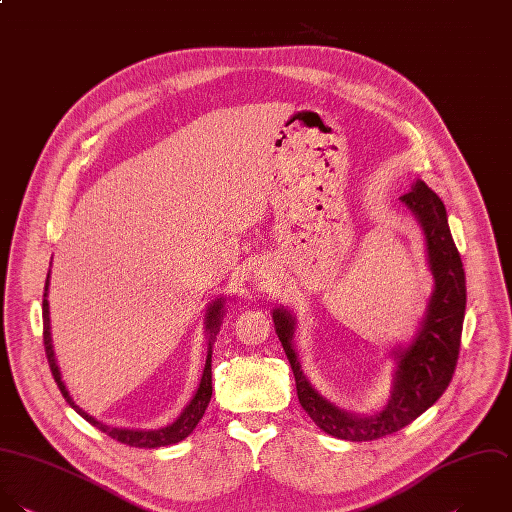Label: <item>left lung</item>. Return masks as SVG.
Returning a JSON list of instances; mask_svg holds the SVG:
<instances>
[{"label": "left lung", "instance_id": "1", "mask_svg": "<svg viewBox=\"0 0 512 512\" xmlns=\"http://www.w3.org/2000/svg\"><path fill=\"white\" fill-rule=\"evenodd\" d=\"M401 201L423 227L435 289L415 339L395 351L393 393L383 411L359 417L323 399L305 377L293 349L295 317L283 307L273 311L277 337L295 375L299 403L319 429L337 439L359 443L401 431L441 399L455 375L467 307V281L449 229L447 209L441 197L421 179L409 193L401 195Z\"/></svg>", "mask_w": 512, "mask_h": 512}]
</instances>
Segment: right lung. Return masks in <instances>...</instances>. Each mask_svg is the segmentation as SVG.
Listing matches in <instances>:
<instances>
[{"mask_svg": "<svg viewBox=\"0 0 512 512\" xmlns=\"http://www.w3.org/2000/svg\"><path fill=\"white\" fill-rule=\"evenodd\" d=\"M47 287H49V273L45 279V293H43V345H45V355H47V363L51 369V375L63 395V399L69 403L71 409H75L87 423H91L93 427H97L101 433L109 435L111 439L129 445V447H139V449H157V447H167V445H175L179 441H183L185 437H189L193 433V429L197 427V423L201 421V417L205 415V409L211 401V345L215 341V335L219 333L221 327V317H223V299H215L209 309H207V319H205V329L209 331V351H207V361H205V369H203V377L199 383V389L195 393V397L189 401V405L183 409V413L177 417L175 423L157 429V431H133V429H115V427H107L103 423H99L97 419H93L91 415H87L83 409H79L73 399L69 397L63 381H61V373L59 367L55 363V353H53V345H51V325H49V303H47Z\"/></svg>", "mask_w": 512, "mask_h": 512, "instance_id": "obj_1", "label": "right lung"}]
</instances>
